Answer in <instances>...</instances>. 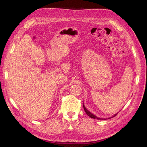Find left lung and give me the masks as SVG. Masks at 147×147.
I'll return each instance as SVG.
<instances>
[{"label":"left lung","mask_w":147,"mask_h":147,"mask_svg":"<svg viewBox=\"0 0 147 147\" xmlns=\"http://www.w3.org/2000/svg\"><path fill=\"white\" fill-rule=\"evenodd\" d=\"M83 109H84V111L86 112V113L88 114V116H89L90 118H92V119H98V120H106V119H111V118H112V117H115V116H116V115L117 114V113H116L115 114H114L113 116H112V117H109V118H108V119H102V118H99V117H97V116H96L95 115H94V114H93L92 113H91L89 111H88L86 109V107H84V104L83 103Z\"/></svg>","instance_id":"left-lung-1"}]
</instances>
